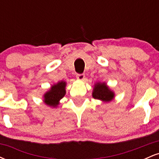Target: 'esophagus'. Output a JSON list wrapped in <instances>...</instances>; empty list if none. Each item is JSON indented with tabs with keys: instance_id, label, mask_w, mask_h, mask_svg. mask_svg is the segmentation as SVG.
Wrapping results in <instances>:
<instances>
[{
	"instance_id": "34e87169",
	"label": "esophagus",
	"mask_w": 159,
	"mask_h": 159,
	"mask_svg": "<svg viewBox=\"0 0 159 159\" xmlns=\"http://www.w3.org/2000/svg\"><path fill=\"white\" fill-rule=\"evenodd\" d=\"M76 77L78 80H83L84 78L85 75L84 74H76Z\"/></svg>"
}]
</instances>
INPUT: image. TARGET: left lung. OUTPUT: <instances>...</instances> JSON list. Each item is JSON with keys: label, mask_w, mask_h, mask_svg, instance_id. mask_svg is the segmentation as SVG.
Here are the masks:
<instances>
[{"label": "left lung", "mask_w": 159, "mask_h": 159, "mask_svg": "<svg viewBox=\"0 0 159 159\" xmlns=\"http://www.w3.org/2000/svg\"><path fill=\"white\" fill-rule=\"evenodd\" d=\"M114 93L107 87L105 83H97L95 85L93 92V97L104 102H109L113 99Z\"/></svg>", "instance_id": "8db88e82"}]
</instances>
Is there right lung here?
<instances>
[{"instance_id": "right-lung-1", "label": "right lung", "mask_w": 159, "mask_h": 159, "mask_svg": "<svg viewBox=\"0 0 159 159\" xmlns=\"http://www.w3.org/2000/svg\"><path fill=\"white\" fill-rule=\"evenodd\" d=\"M66 82L61 81L52 86L51 90L44 96V102L46 105L56 107L60 100L65 96Z\"/></svg>"}]
</instances>
